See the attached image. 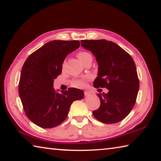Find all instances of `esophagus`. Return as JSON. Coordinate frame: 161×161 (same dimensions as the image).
I'll list each match as a JSON object with an SVG mask.
<instances>
[{"mask_svg":"<svg viewBox=\"0 0 161 161\" xmlns=\"http://www.w3.org/2000/svg\"><path fill=\"white\" fill-rule=\"evenodd\" d=\"M91 93H91L90 92H88V91H85V92H84V95H85L86 96L90 95Z\"/></svg>","mask_w":161,"mask_h":161,"instance_id":"esophagus-1","label":"esophagus"}]
</instances>
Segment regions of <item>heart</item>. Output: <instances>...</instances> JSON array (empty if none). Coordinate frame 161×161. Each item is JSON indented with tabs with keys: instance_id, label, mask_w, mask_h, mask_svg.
<instances>
[{
	"instance_id": "obj_1",
	"label": "heart",
	"mask_w": 161,
	"mask_h": 161,
	"mask_svg": "<svg viewBox=\"0 0 161 161\" xmlns=\"http://www.w3.org/2000/svg\"><path fill=\"white\" fill-rule=\"evenodd\" d=\"M91 56H92V55H91L90 53L84 51L79 53L78 54V57L81 62H83L86 58ZM91 77H92L91 75H86L80 79H75V80L72 81V85L75 87H77V88H83V87H84L86 85V81L89 80Z\"/></svg>"
}]
</instances>
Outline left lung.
<instances>
[{
  "label": "left lung",
  "mask_w": 161,
  "mask_h": 161,
  "mask_svg": "<svg viewBox=\"0 0 161 161\" xmlns=\"http://www.w3.org/2000/svg\"><path fill=\"white\" fill-rule=\"evenodd\" d=\"M81 45L92 51L98 63L95 88H106L107 93H98L101 105L93 112L96 119L106 124L120 122L135 104L139 81L132 58L124 49L105 39L82 40Z\"/></svg>",
  "instance_id": "left-lung-1"
}]
</instances>
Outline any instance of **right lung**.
I'll return each instance as SVG.
<instances>
[{
  "instance_id": "1",
  "label": "right lung",
  "mask_w": 161,
  "mask_h": 161,
  "mask_svg": "<svg viewBox=\"0 0 161 161\" xmlns=\"http://www.w3.org/2000/svg\"><path fill=\"white\" fill-rule=\"evenodd\" d=\"M80 46L79 41H52L32 53L23 65L19 95L26 115L40 127L62 123L72 102L84 98L82 90L69 88L59 93L53 89V80L62 72L64 60Z\"/></svg>"
}]
</instances>
